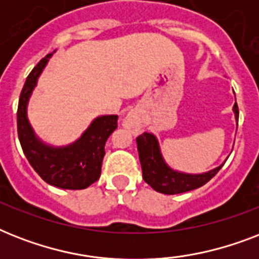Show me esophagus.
I'll return each mask as SVG.
<instances>
[{"label":"esophagus","mask_w":259,"mask_h":259,"mask_svg":"<svg viewBox=\"0 0 259 259\" xmlns=\"http://www.w3.org/2000/svg\"><path fill=\"white\" fill-rule=\"evenodd\" d=\"M123 127L133 133L141 132V117L137 111H130L123 119Z\"/></svg>","instance_id":"obj_1"}]
</instances>
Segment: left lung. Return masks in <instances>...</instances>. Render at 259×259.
<instances>
[{
	"mask_svg": "<svg viewBox=\"0 0 259 259\" xmlns=\"http://www.w3.org/2000/svg\"><path fill=\"white\" fill-rule=\"evenodd\" d=\"M234 114L235 119L239 118V110L235 102L234 105ZM137 149L140 156V162L142 168V177L145 183L152 187L154 191L165 195H176L196 189L205 183H208L217 175L223 164L217 166L209 172L200 173V175H189L173 170L166 165L160 152L157 138L152 133H144L137 137Z\"/></svg>",
	"mask_w": 259,
	"mask_h": 259,
	"instance_id": "left-lung-1",
	"label": "left lung"
}]
</instances>
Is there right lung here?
I'll return each instance as SVG.
<instances>
[{"label": "right lung", "mask_w": 259, "mask_h": 259, "mask_svg": "<svg viewBox=\"0 0 259 259\" xmlns=\"http://www.w3.org/2000/svg\"><path fill=\"white\" fill-rule=\"evenodd\" d=\"M51 56L47 55L37 63L22 87L17 109L18 140L32 168L46 183L63 189H84L101 176L105 144L117 129L118 115L98 117L82 137L68 146L54 148L40 141L28 121L26 106Z\"/></svg>", "instance_id": "add662e5"}]
</instances>
